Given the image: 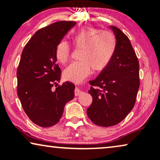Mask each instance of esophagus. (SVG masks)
<instances>
[{"label":"esophagus","instance_id":"34e87169","mask_svg":"<svg viewBox=\"0 0 160 160\" xmlns=\"http://www.w3.org/2000/svg\"><path fill=\"white\" fill-rule=\"evenodd\" d=\"M82 93H83V92L80 89H78V87H76V88L75 89V95L76 96H78V95H82Z\"/></svg>","mask_w":160,"mask_h":160}]
</instances>
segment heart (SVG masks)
<instances>
[{"mask_svg": "<svg viewBox=\"0 0 160 160\" xmlns=\"http://www.w3.org/2000/svg\"><path fill=\"white\" fill-rule=\"evenodd\" d=\"M75 49H80V61L71 63L63 72L65 79L79 83L94 71H102L108 66L114 54L117 40L114 35L108 31L94 28H84L71 38ZM55 57L59 62L65 64L71 57V47L66 41H61L55 48Z\"/></svg>", "mask_w": 160, "mask_h": 160, "instance_id": "heart-1", "label": "heart"}]
</instances>
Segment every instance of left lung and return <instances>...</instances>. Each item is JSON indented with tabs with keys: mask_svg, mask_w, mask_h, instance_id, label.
<instances>
[{
	"mask_svg": "<svg viewBox=\"0 0 160 160\" xmlns=\"http://www.w3.org/2000/svg\"><path fill=\"white\" fill-rule=\"evenodd\" d=\"M117 40L112 59L95 79L89 81L92 102L87 113L96 125L111 127L121 122L135 106L140 86L139 62L128 37L111 26Z\"/></svg>",
	"mask_w": 160,
	"mask_h": 160,
	"instance_id": "1",
	"label": "left lung"
}]
</instances>
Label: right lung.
<instances>
[{"label": "right lung", "instance_id": "obj_1", "mask_svg": "<svg viewBox=\"0 0 160 160\" xmlns=\"http://www.w3.org/2000/svg\"><path fill=\"white\" fill-rule=\"evenodd\" d=\"M76 22L60 21L38 30L24 48L17 68V95L29 119L49 128L62 117L65 104L74 98L75 85H59L61 70L57 63L56 46ZM55 84V90L52 89Z\"/></svg>", "mask_w": 160, "mask_h": 160}]
</instances>
